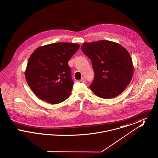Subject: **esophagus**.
Returning <instances> with one entry per match:
<instances>
[{"instance_id":"1","label":"esophagus","mask_w":158,"mask_h":158,"mask_svg":"<svg viewBox=\"0 0 158 158\" xmlns=\"http://www.w3.org/2000/svg\"><path fill=\"white\" fill-rule=\"evenodd\" d=\"M80 82H81L85 83L86 82V79L85 78V77H82L81 79V81H80Z\"/></svg>"}]
</instances>
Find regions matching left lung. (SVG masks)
<instances>
[{"label": "left lung", "instance_id": "left-lung-1", "mask_svg": "<svg viewBox=\"0 0 158 158\" xmlns=\"http://www.w3.org/2000/svg\"><path fill=\"white\" fill-rule=\"evenodd\" d=\"M82 50L91 61L95 72L90 89L99 97L114 98L125 90L134 66L130 54L122 45L108 40L84 43Z\"/></svg>", "mask_w": 158, "mask_h": 158}]
</instances>
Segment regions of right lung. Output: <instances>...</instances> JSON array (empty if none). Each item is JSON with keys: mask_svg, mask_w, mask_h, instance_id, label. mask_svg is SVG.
Masks as SVG:
<instances>
[{"mask_svg": "<svg viewBox=\"0 0 158 158\" xmlns=\"http://www.w3.org/2000/svg\"><path fill=\"white\" fill-rule=\"evenodd\" d=\"M79 47L76 43H57L40 46L32 53L25 77L37 97L57 104L70 96L73 81L68 61Z\"/></svg>", "mask_w": 158, "mask_h": 158, "instance_id": "obj_1", "label": "right lung"}]
</instances>
